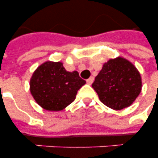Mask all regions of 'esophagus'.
Here are the masks:
<instances>
[{
    "mask_svg": "<svg viewBox=\"0 0 158 158\" xmlns=\"http://www.w3.org/2000/svg\"><path fill=\"white\" fill-rule=\"evenodd\" d=\"M94 81V77H90L89 79H87V84H89V85H91L93 84V82Z\"/></svg>",
    "mask_w": 158,
    "mask_h": 158,
    "instance_id": "1",
    "label": "esophagus"
}]
</instances>
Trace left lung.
<instances>
[{"instance_id": "8db88e82", "label": "left lung", "mask_w": 158, "mask_h": 158, "mask_svg": "<svg viewBox=\"0 0 158 158\" xmlns=\"http://www.w3.org/2000/svg\"><path fill=\"white\" fill-rule=\"evenodd\" d=\"M92 87L104 105L120 110L130 106L139 95L142 79L135 64L118 56L104 63Z\"/></svg>"}]
</instances>
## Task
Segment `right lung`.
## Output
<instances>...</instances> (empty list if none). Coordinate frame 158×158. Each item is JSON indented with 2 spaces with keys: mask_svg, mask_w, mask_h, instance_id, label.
<instances>
[{
  "mask_svg": "<svg viewBox=\"0 0 158 158\" xmlns=\"http://www.w3.org/2000/svg\"><path fill=\"white\" fill-rule=\"evenodd\" d=\"M85 84L77 71H66L62 62L48 60L34 70L29 88L41 107L59 111L74 101L78 90Z\"/></svg>",
  "mask_w": 158,
  "mask_h": 158,
  "instance_id": "add662e5",
  "label": "right lung"
}]
</instances>
